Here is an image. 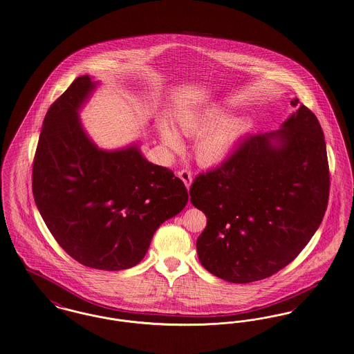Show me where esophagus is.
Segmentation results:
<instances>
[{"label": "esophagus", "mask_w": 354, "mask_h": 354, "mask_svg": "<svg viewBox=\"0 0 354 354\" xmlns=\"http://www.w3.org/2000/svg\"><path fill=\"white\" fill-rule=\"evenodd\" d=\"M177 174H178V177L183 180V183L185 184L186 189H189L190 184H192V180H193L192 173H190L189 170H180Z\"/></svg>", "instance_id": "34e87169"}]
</instances>
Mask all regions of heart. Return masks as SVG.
Instances as JSON below:
<instances>
[{"label": "heart", "instance_id": "obj_1", "mask_svg": "<svg viewBox=\"0 0 354 354\" xmlns=\"http://www.w3.org/2000/svg\"><path fill=\"white\" fill-rule=\"evenodd\" d=\"M177 128L185 137L201 136L194 145V156L200 165L214 168L225 164L239 148L242 140L249 136L254 122L248 115L227 117L223 105L212 104L180 113L176 118ZM162 142L173 151L183 149V142L168 125H160Z\"/></svg>", "mask_w": 354, "mask_h": 354}]
</instances>
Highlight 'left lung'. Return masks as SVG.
Here are the masks:
<instances>
[{"mask_svg": "<svg viewBox=\"0 0 354 354\" xmlns=\"http://www.w3.org/2000/svg\"><path fill=\"white\" fill-rule=\"evenodd\" d=\"M279 128L248 137L218 168L198 174L190 201L207 218L201 265L218 279L270 277L299 254L324 218L329 165L324 131L298 98Z\"/></svg>", "mask_w": 354, "mask_h": 354, "instance_id": "obj_1", "label": "left lung"}]
</instances>
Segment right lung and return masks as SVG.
<instances>
[{"instance_id":"obj_1","label":"right lung","mask_w":354,"mask_h":354,"mask_svg":"<svg viewBox=\"0 0 354 354\" xmlns=\"http://www.w3.org/2000/svg\"><path fill=\"white\" fill-rule=\"evenodd\" d=\"M97 85L81 75L50 105L32 189L59 246L85 266L113 272L142 260L154 232L185 207L189 196L184 183L149 162L138 144L97 148L78 115Z\"/></svg>"}]
</instances>
